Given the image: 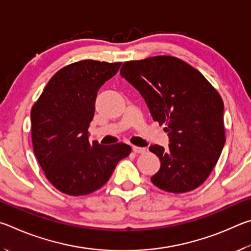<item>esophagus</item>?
<instances>
[{"label":"esophagus","instance_id":"obj_1","mask_svg":"<svg viewBox=\"0 0 251 251\" xmlns=\"http://www.w3.org/2000/svg\"><path fill=\"white\" fill-rule=\"evenodd\" d=\"M132 151H133L134 153H144V152H146V148L132 147Z\"/></svg>","mask_w":251,"mask_h":251}]
</instances>
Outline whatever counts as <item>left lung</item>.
<instances>
[{"mask_svg": "<svg viewBox=\"0 0 251 251\" xmlns=\"http://www.w3.org/2000/svg\"><path fill=\"white\" fill-rule=\"evenodd\" d=\"M120 75L169 133V149L150 147L161 161L152 183L170 193L195 190L208 177L225 144L222 97L199 70L172 56L126 61Z\"/></svg>", "mask_w": 251, "mask_h": 251, "instance_id": "left-lung-1", "label": "left lung"}]
</instances>
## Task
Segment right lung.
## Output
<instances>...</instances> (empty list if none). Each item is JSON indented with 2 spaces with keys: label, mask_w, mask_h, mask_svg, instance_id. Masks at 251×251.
<instances>
[{
  "label": "right lung",
  "mask_w": 251,
  "mask_h": 251,
  "mask_svg": "<svg viewBox=\"0 0 251 251\" xmlns=\"http://www.w3.org/2000/svg\"><path fill=\"white\" fill-rule=\"evenodd\" d=\"M121 63L81 60L58 70L30 111L34 153L57 190L87 195L103 186L119 161L131 153L128 144L89 142L97 94L118 73Z\"/></svg>",
  "instance_id": "right-lung-1"
}]
</instances>
